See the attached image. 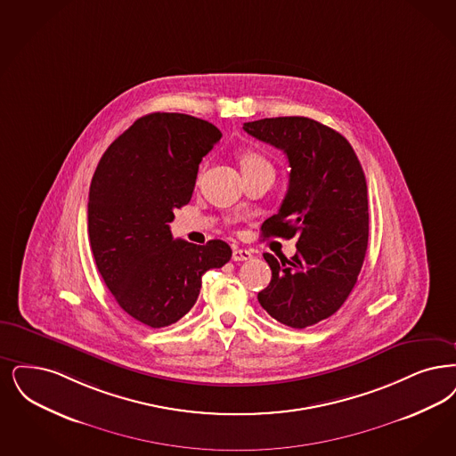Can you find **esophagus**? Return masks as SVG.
Wrapping results in <instances>:
<instances>
[{
  "mask_svg": "<svg viewBox=\"0 0 456 456\" xmlns=\"http://www.w3.org/2000/svg\"><path fill=\"white\" fill-rule=\"evenodd\" d=\"M251 257H253V255L248 249H234V253H232L234 261H248Z\"/></svg>",
  "mask_w": 456,
  "mask_h": 456,
  "instance_id": "esophagus-1",
  "label": "esophagus"
}]
</instances>
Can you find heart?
I'll return each instance as SVG.
<instances>
[{
    "label": "heart",
    "mask_w": 456,
    "mask_h": 456,
    "mask_svg": "<svg viewBox=\"0 0 456 456\" xmlns=\"http://www.w3.org/2000/svg\"><path fill=\"white\" fill-rule=\"evenodd\" d=\"M239 159H240L242 171L244 169H251V167H257V166H270L268 161L259 152H256V151H244Z\"/></svg>",
    "instance_id": "1"
}]
</instances>
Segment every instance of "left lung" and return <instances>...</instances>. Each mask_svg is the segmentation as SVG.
Masks as SVG:
<instances>
[{
	"mask_svg": "<svg viewBox=\"0 0 456 456\" xmlns=\"http://www.w3.org/2000/svg\"><path fill=\"white\" fill-rule=\"evenodd\" d=\"M290 164L289 190L265 237L297 236L290 259L265 253L270 285L257 293L261 307L293 329L314 326L346 302L368 246V190L363 167L346 139L307 117H276L244 124Z\"/></svg>",
	"mask_w": 456,
	"mask_h": 456,
	"instance_id": "8db88e82",
	"label": "left lung"
}]
</instances>
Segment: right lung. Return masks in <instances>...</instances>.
<instances>
[{
  "label": "right lung",
  "mask_w": 456,
  "mask_h": 456,
  "mask_svg": "<svg viewBox=\"0 0 456 456\" xmlns=\"http://www.w3.org/2000/svg\"><path fill=\"white\" fill-rule=\"evenodd\" d=\"M220 137L197 117L149 113L111 142L93 175L88 234L96 268L117 304L149 328L180 321L199 298L203 273L232 256L220 239L197 246L169 231Z\"/></svg>",
  "instance_id": "1"
}]
</instances>
